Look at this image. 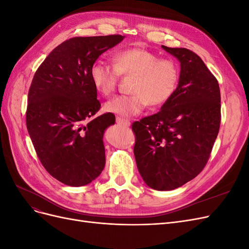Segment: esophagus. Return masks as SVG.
<instances>
[{"instance_id": "34e87169", "label": "esophagus", "mask_w": 249, "mask_h": 249, "mask_svg": "<svg viewBox=\"0 0 249 249\" xmlns=\"http://www.w3.org/2000/svg\"><path fill=\"white\" fill-rule=\"evenodd\" d=\"M116 123H117L118 124H123V125H124V126H129V125H130V122H129V120L125 119V118H123V117H119V116L116 117Z\"/></svg>"}]
</instances>
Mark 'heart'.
Returning a JSON list of instances; mask_svg holds the SVG:
<instances>
[{
    "instance_id": "heart-1",
    "label": "heart",
    "mask_w": 249,
    "mask_h": 249,
    "mask_svg": "<svg viewBox=\"0 0 249 249\" xmlns=\"http://www.w3.org/2000/svg\"><path fill=\"white\" fill-rule=\"evenodd\" d=\"M114 65L96 61L90 69V79L99 93L109 96L115 91L119 76H133L129 95H118L105 104V110L122 116H134L145 107H160L177 92L180 70L176 60L160 58L141 48H129L114 55Z\"/></svg>"
}]
</instances>
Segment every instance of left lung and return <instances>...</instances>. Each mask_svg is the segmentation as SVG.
<instances>
[{
	"label": "left lung",
	"instance_id": "obj_1",
	"mask_svg": "<svg viewBox=\"0 0 249 249\" xmlns=\"http://www.w3.org/2000/svg\"><path fill=\"white\" fill-rule=\"evenodd\" d=\"M162 48L180 62L177 92L161 111L132 124L134 155L144 183L159 191L183 186L205 168L221 122L220 89L201 58Z\"/></svg>",
	"mask_w": 249,
	"mask_h": 249
}]
</instances>
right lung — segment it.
<instances>
[{
  "instance_id": "right-lung-1",
  "label": "right lung",
  "mask_w": 249,
  "mask_h": 249,
  "mask_svg": "<svg viewBox=\"0 0 249 249\" xmlns=\"http://www.w3.org/2000/svg\"><path fill=\"white\" fill-rule=\"evenodd\" d=\"M122 35L72 37L53 50L37 69L28 93L26 124L37 157L67 186L91 183L106 163L104 132L113 113L93 117L101 103L90 69Z\"/></svg>"
}]
</instances>
